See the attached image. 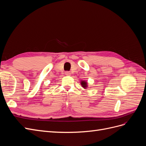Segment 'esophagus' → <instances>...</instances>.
<instances>
[{
    "mask_svg": "<svg viewBox=\"0 0 146 146\" xmlns=\"http://www.w3.org/2000/svg\"><path fill=\"white\" fill-rule=\"evenodd\" d=\"M65 74H66V76H70V72H66Z\"/></svg>",
    "mask_w": 146,
    "mask_h": 146,
    "instance_id": "1",
    "label": "esophagus"
}]
</instances>
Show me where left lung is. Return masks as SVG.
<instances>
[{
    "mask_svg": "<svg viewBox=\"0 0 146 146\" xmlns=\"http://www.w3.org/2000/svg\"><path fill=\"white\" fill-rule=\"evenodd\" d=\"M80 83L82 86L84 88V89H86L88 88V82H86L85 80H81L80 81Z\"/></svg>",
    "mask_w": 146,
    "mask_h": 146,
    "instance_id": "obj_1",
    "label": "left lung"
}]
</instances>
